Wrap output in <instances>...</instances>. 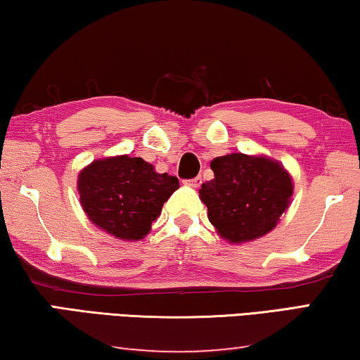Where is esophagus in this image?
I'll list each match as a JSON object with an SVG mask.
<instances>
[{"instance_id": "1", "label": "esophagus", "mask_w": 360, "mask_h": 360, "mask_svg": "<svg viewBox=\"0 0 360 360\" xmlns=\"http://www.w3.org/2000/svg\"><path fill=\"white\" fill-rule=\"evenodd\" d=\"M185 184H186V185H190V186H195V188H198L199 185L202 184V179H201V176H195V179H190V180H186Z\"/></svg>"}]
</instances>
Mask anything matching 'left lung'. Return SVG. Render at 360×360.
Segmentation results:
<instances>
[{
    "label": "left lung",
    "mask_w": 360,
    "mask_h": 360,
    "mask_svg": "<svg viewBox=\"0 0 360 360\" xmlns=\"http://www.w3.org/2000/svg\"><path fill=\"white\" fill-rule=\"evenodd\" d=\"M214 180L199 190L211 224L230 243L269 233L288 209L291 176L278 162L235 153L211 162Z\"/></svg>",
    "instance_id": "1"
}]
</instances>
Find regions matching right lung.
<instances>
[{"instance_id": "right-lung-1", "label": "right lung", "mask_w": 360, "mask_h": 360, "mask_svg": "<svg viewBox=\"0 0 360 360\" xmlns=\"http://www.w3.org/2000/svg\"><path fill=\"white\" fill-rule=\"evenodd\" d=\"M179 179L158 174L141 158L95 161L79 175L82 207L88 219L120 240H141L161 215Z\"/></svg>"}]
</instances>
